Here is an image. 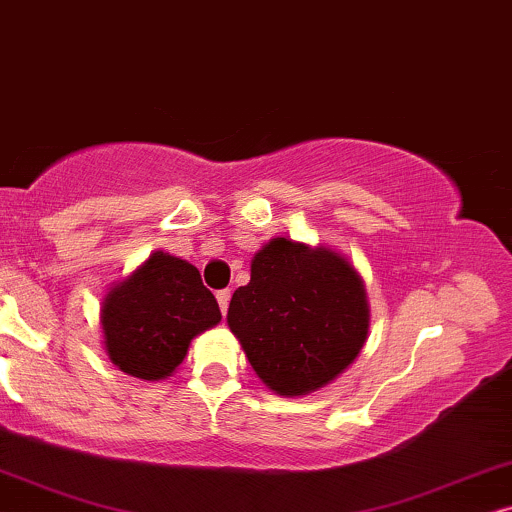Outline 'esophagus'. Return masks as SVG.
Masks as SVG:
<instances>
[{"label":"esophagus","mask_w":512,"mask_h":512,"mask_svg":"<svg viewBox=\"0 0 512 512\" xmlns=\"http://www.w3.org/2000/svg\"><path fill=\"white\" fill-rule=\"evenodd\" d=\"M229 299H231V292L229 290H220L217 292V304H220V311L227 313L229 309Z\"/></svg>","instance_id":"34e87169"}]
</instances>
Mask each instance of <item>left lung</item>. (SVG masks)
I'll return each instance as SVG.
<instances>
[{
  "label": "left lung",
  "mask_w": 512,
  "mask_h": 512,
  "mask_svg": "<svg viewBox=\"0 0 512 512\" xmlns=\"http://www.w3.org/2000/svg\"><path fill=\"white\" fill-rule=\"evenodd\" d=\"M229 330L264 384L295 398L337 379L363 349L370 306L363 278L330 248L271 238L234 292Z\"/></svg>",
  "instance_id": "8db88e82"
}]
</instances>
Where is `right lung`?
Here are the masks:
<instances>
[{
    "label": "right lung",
    "instance_id": "obj_1",
    "mask_svg": "<svg viewBox=\"0 0 512 512\" xmlns=\"http://www.w3.org/2000/svg\"><path fill=\"white\" fill-rule=\"evenodd\" d=\"M222 320L199 269L156 250L102 299L105 351L121 372L159 381L177 370L196 335Z\"/></svg>",
    "mask_w": 512,
    "mask_h": 512
}]
</instances>
